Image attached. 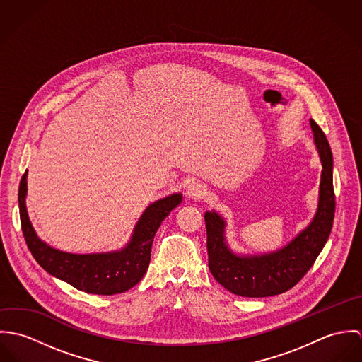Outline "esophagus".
Here are the masks:
<instances>
[{"label": "esophagus", "instance_id": "esophagus-1", "mask_svg": "<svg viewBox=\"0 0 362 362\" xmlns=\"http://www.w3.org/2000/svg\"><path fill=\"white\" fill-rule=\"evenodd\" d=\"M187 195L191 199H202L206 195V189L201 184L192 182V184H189V187L187 189Z\"/></svg>", "mask_w": 362, "mask_h": 362}]
</instances>
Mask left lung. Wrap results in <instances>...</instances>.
I'll return each mask as SVG.
<instances>
[{"instance_id":"1","label":"left lung","mask_w":362,"mask_h":362,"mask_svg":"<svg viewBox=\"0 0 362 362\" xmlns=\"http://www.w3.org/2000/svg\"><path fill=\"white\" fill-rule=\"evenodd\" d=\"M310 128L323 167L319 205L310 226L287 247L266 255L237 257L226 244L224 220L216 211L205 213L209 269L233 294L259 298L288 291L307 274L330 235L336 209L333 157L326 135L313 119Z\"/></svg>"}]
</instances>
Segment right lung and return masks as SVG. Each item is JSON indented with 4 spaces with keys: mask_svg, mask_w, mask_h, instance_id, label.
Here are the masks:
<instances>
[{
    "mask_svg": "<svg viewBox=\"0 0 362 362\" xmlns=\"http://www.w3.org/2000/svg\"><path fill=\"white\" fill-rule=\"evenodd\" d=\"M26 173L22 175L18 192L22 233L36 262L50 274L72 287L100 296H112L132 288L145 276L152 252V243L161 221L177 206L182 197L174 194L160 199L145 210L139 218L129 244L117 252L76 255L54 250L40 241L28 217Z\"/></svg>",
    "mask_w": 362,
    "mask_h": 362,
    "instance_id": "1",
    "label": "right lung"
}]
</instances>
